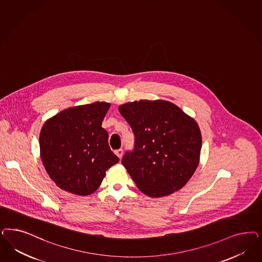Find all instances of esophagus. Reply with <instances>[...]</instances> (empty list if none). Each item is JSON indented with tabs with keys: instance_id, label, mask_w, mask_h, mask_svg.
Wrapping results in <instances>:
<instances>
[{
	"instance_id": "34e87169",
	"label": "esophagus",
	"mask_w": 262,
	"mask_h": 262,
	"mask_svg": "<svg viewBox=\"0 0 262 262\" xmlns=\"http://www.w3.org/2000/svg\"><path fill=\"white\" fill-rule=\"evenodd\" d=\"M115 153L117 154V156H118L119 159H121V157H122V155H123V149L122 148H119V149H117Z\"/></svg>"
}]
</instances>
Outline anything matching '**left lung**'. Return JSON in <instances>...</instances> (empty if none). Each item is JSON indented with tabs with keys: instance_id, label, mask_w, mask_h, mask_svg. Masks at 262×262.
Segmentation results:
<instances>
[{
	"instance_id": "obj_1",
	"label": "left lung",
	"mask_w": 262,
	"mask_h": 262,
	"mask_svg": "<svg viewBox=\"0 0 262 262\" xmlns=\"http://www.w3.org/2000/svg\"><path fill=\"white\" fill-rule=\"evenodd\" d=\"M135 135L122 165L144 194L160 198L181 189L194 174L202 134L194 118L165 100H140L118 108Z\"/></svg>"
}]
</instances>
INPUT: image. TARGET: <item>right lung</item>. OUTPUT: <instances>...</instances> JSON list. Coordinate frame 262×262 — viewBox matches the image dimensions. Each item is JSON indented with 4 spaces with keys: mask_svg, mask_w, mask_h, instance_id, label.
I'll list each match as a JSON object with an SVG mask.
<instances>
[{
    "mask_svg": "<svg viewBox=\"0 0 262 262\" xmlns=\"http://www.w3.org/2000/svg\"><path fill=\"white\" fill-rule=\"evenodd\" d=\"M110 106L94 102L68 108L44 123L40 156L47 173L60 189L79 195L93 194L106 170L119 161L101 126Z\"/></svg>",
    "mask_w": 262,
    "mask_h": 262,
    "instance_id": "add662e5",
    "label": "right lung"
}]
</instances>
